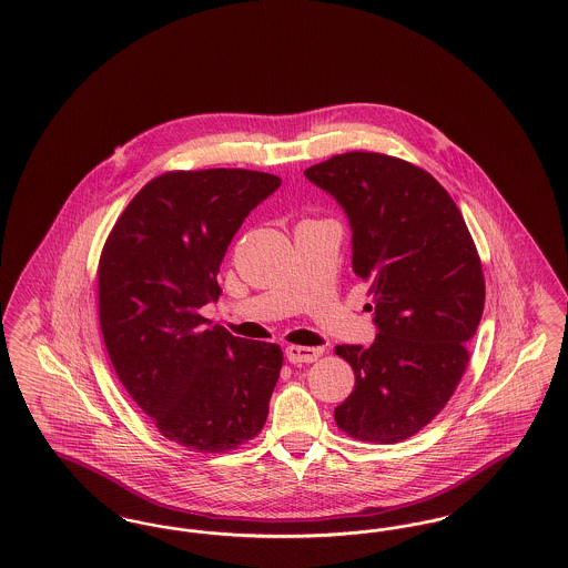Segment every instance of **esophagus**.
Masks as SVG:
<instances>
[{"instance_id":"1","label":"esophagus","mask_w":568,"mask_h":568,"mask_svg":"<svg viewBox=\"0 0 568 568\" xmlns=\"http://www.w3.org/2000/svg\"><path fill=\"white\" fill-rule=\"evenodd\" d=\"M324 353V349H313V347H300V345H290L287 349H285V355H287V359L292 362V364H311V362H315L320 355Z\"/></svg>"}]
</instances>
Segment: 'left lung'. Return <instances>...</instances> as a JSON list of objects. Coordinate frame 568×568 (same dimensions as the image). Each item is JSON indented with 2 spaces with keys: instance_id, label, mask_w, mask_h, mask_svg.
I'll use <instances>...</instances> for the list:
<instances>
[{
  "instance_id": "1",
  "label": "left lung",
  "mask_w": 568,
  "mask_h": 568,
  "mask_svg": "<svg viewBox=\"0 0 568 568\" xmlns=\"http://www.w3.org/2000/svg\"><path fill=\"white\" fill-rule=\"evenodd\" d=\"M304 176L329 193L352 225L353 272L371 283V347L338 345L355 387L334 419L368 443H400L447 405L484 315L477 246L452 195L413 163L353 151Z\"/></svg>"
}]
</instances>
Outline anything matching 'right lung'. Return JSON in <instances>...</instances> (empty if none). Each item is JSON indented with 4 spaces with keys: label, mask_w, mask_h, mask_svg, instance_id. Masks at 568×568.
<instances>
[{
    "label": "right lung",
    "mask_w": 568,
    "mask_h": 568,
    "mask_svg": "<svg viewBox=\"0 0 568 568\" xmlns=\"http://www.w3.org/2000/svg\"><path fill=\"white\" fill-rule=\"evenodd\" d=\"M281 187L266 172H165L116 219L102 248L100 325L128 394L183 447L236 449L268 417L283 366L278 345L209 327L216 272L246 215Z\"/></svg>",
    "instance_id": "right-lung-1"
}]
</instances>
